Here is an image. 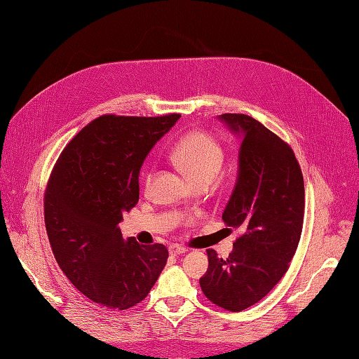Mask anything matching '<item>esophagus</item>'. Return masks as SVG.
<instances>
[{"mask_svg":"<svg viewBox=\"0 0 359 359\" xmlns=\"http://www.w3.org/2000/svg\"><path fill=\"white\" fill-rule=\"evenodd\" d=\"M187 247H184V245H180V244H172V245H169V253L170 255H173V256H178V255H184V253H187Z\"/></svg>","mask_w":359,"mask_h":359,"instance_id":"1","label":"esophagus"}]
</instances>
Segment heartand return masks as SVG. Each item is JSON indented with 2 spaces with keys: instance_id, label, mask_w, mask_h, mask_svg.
I'll return each instance as SVG.
<instances>
[{
  "instance_id": "b5f03b06",
  "label": "heart",
  "mask_w": 359,
  "mask_h": 359,
  "mask_svg": "<svg viewBox=\"0 0 359 359\" xmlns=\"http://www.w3.org/2000/svg\"><path fill=\"white\" fill-rule=\"evenodd\" d=\"M172 161L198 184L201 181H212L222 169L224 153L217 140L203 132H191L173 147ZM153 175L147 177L145 186L149 187Z\"/></svg>"
}]
</instances>
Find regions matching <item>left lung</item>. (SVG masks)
I'll use <instances>...</instances> for the list:
<instances>
[{
    "instance_id": "8db88e82",
    "label": "left lung",
    "mask_w": 359,
    "mask_h": 359,
    "mask_svg": "<svg viewBox=\"0 0 359 359\" xmlns=\"http://www.w3.org/2000/svg\"><path fill=\"white\" fill-rule=\"evenodd\" d=\"M219 118L241 137L238 178L222 217L244 232L226 259L206 250L208 271L199 283L211 302L241 311L286 274L302 232L304 180L292 148L264 124L244 114Z\"/></svg>"
}]
</instances>
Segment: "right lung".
Listing matches in <instances>:
<instances>
[{
  "instance_id": "1",
  "label": "right lung",
  "mask_w": 359,
  "mask_h": 359,
  "mask_svg": "<svg viewBox=\"0 0 359 359\" xmlns=\"http://www.w3.org/2000/svg\"><path fill=\"white\" fill-rule=\"evenodd\" d=\"M180 116H99L53 166L45 193L53 256L72 285L103 307L136 306L166 265L165 245L124 240L118 223L139 201L145 157Z\"/></svg>"
}]
</instances>
